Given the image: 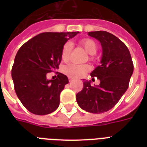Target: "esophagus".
<instances>
[{"label": "esophagus", "mask_w": 147, "mask_h": 147, "mask_svg": "<svg viewBox=\"0 0 147 147\" xmlns=\"http://www.w3.org/2000/svg\"><path fill=\"white\" fill-rule=\"evenodd\" d=\"M69 82H71L73 81V78H70V77H69Z\"/></svg>", "instance_id": "1"}]
</instances>
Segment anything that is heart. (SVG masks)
<instances>
[{
	"mask_svg": "<svg viewBox=\"0 0 147 147\" xmlns=\"http://www.w3.org/2000/svg\"><path fill=\"white\" fill-rule=\"evenodd\" d=\"M78 44L80 45L82 48H84V49L88 53V59L90 61H94V55L98 51L97 42L92 39L85 38V39L79 40ZM71 52H72V45L69 42H65L63 47H62V53H61L62 59L64 62H68L70 59ZM90 69H91V67H90L89 65L88 64H69L64 67L63 72L70 78H80V77L84 76L85 74L88 72L90 71Z\"/></svg>",
	"mask_w": 147,
	"mask_h": 147,
	"instance_id": "1",
	"label": "heart"
}]
</instances>
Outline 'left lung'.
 <instances>
[{
    "mask_svg": "<svg viewBox=\"0 0 147 147\" xmlns=\"http://www.w3.org/2000/svg\"><path fill=\"white\" fill-rule=\"evenodd\" d=\"M88 35L99 40L102 47L101 65L91 73L92 79L97 77L100 84L92 86L90 82H84L76 100L82 109L100 114L114 107L125 93L134 63L127 47L114 35L106 31L89 32Z\"/></svg>",
    "mask_w": 147,
    "mask_h": 147,
    "instance_id": "8db88e82",
    "label": "left lung"
}]
</instances>
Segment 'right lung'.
<instances>
[{
	"label": "right lung",
	"instance_id": "obj_1",
	"mask_svg": "<svg viewBox=\"0 0 147 147\" xmlns=\"http://www.w3.org/2000/svg\"><path fill=\"white\" fill-rule=\"evenodd\" d=\"M78 32L42 33L25 42L17 52L12 78L17 97L29 111L46 115L57 109L60 93L69 83L66 76L48 80L47 74L59 69L62 47Z\"/></svg>",
	"mask_w": 147,
	"mask_h": 147
}]
</instances>
